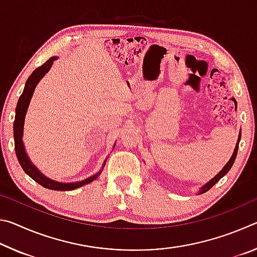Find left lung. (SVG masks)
Returning <instances> with one entry per match:
<instances>
[{
	"instance_id": "left-lung-1",
	"label": "left lung",
	"mask_w": 257,
	"mask_h": 257,
	"mask_svg": "<svg viewBox=\"0 0 257 257\" xmlns=\"http://www.w3.org/2000/svg\"><path fill=\"white\" fill-rule=\"evenodd\" d=\"M240 137H241V133H239V136H238V141H237V144H236V147H234V151H233V154H232V156L231 158H230V160L228 161V163L224 165L223 167V169L222 170H221L219 173H217V175L214 177V178H212V179L208 181V182H206L205 185H204L202 188H201V190H199V194H203V193H206L207 190H210L213 186H214L217 181H219L221 178L222 177H224L225 175H227V173L229 172V170L230 169H231V167H232V164H233V162H234V160H236V156H237V153H238V146H239V142H240Z\"/></svg>"
}]
</instances>
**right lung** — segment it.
<instances>
[{
	"mask_svg": "<svg viewBox=\"0 0 257 257\" xmlns=\"http://www.w3.org/2000/svg\"><path fill=\"white\" fill-rule=\"evenodd\" d=\"M56 56H52L51 59H49L46 62L43 64V66L38 67L37 69H35L33 71L32 75L29 76V78L26 81L24 92L21 94V96L19 97L18 104H17L16 107V116H15V122H14V137H15V150H16V154L17 158H18L19 163L21 165V168L24 169V171L27 173V175L34 179L36 182H38L41 186L45 187L47 189H52V190H73L79 188V187L89 184L93 180L96 179V178L101 175L102 171L97 172L96 175H94L92 177L87 178L85 180L81 181H77V182H58L50 179V178L45 177L43 173L38 170V169L35 167L33 164L32 161L29 160L27 153L25 151V146H24V142H23V136H24V124H25V118H26V113H27L30 99L33 97L34 90L36 88V86L43 77L45 76V73L50 70L52 64H53V61H55ZM114 147V146H113ZM106 161L103 163V167L105 165Z\"/></svg>",
	"mask_w": 257,
	"mask_h": 257,
	"instance_id": "1",
	"label": "right lung"
}]
</instances>
